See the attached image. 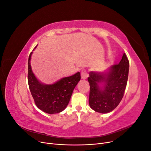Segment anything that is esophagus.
Returning a JSON list of instances; mask_svg holds the SVG:
<instances>
[{
	"label": "esophagus",
	"instance_id": "esophagus-1",
	"mask_svg": "<svg viewBox=\"0 0 151 151\" xmlns=\"http://www.w3.org/2000/svg\"><path fill=\"white\" fill-rule=\"evenodd\" d=\"M88 77V75L87 74L86 71H83L81 72V79H86Z\"/></svg>",
	"mask_w": 151,
	"mask_h": 151
}]
</instances>
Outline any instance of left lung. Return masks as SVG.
Wrapping results in <instances>:
<instances>
[{"mask_svg":"<svg viewBox=\"0 0 151 151\" xmlns=\"http://www.w3.org/2000/svg\"><path fill=\"white\" fill-rule=\"evenodd\" d=\"M129 70V62L124 53L122 60L103 72H89V104L94 111L107 113L112 111L124 94Z\"/></svg>","mask_w":151,"mask_h":151,"instance_id":"obj_1","label":"left lung"}]
</instances>
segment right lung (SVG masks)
Returning a JSON list of instances; mask_svg holds the SVG:
<instances>
[{
	"instance_id": "obj_1",
	"label": "right lung",
	"mask_w": 151,
	"mask_h": 151,
	"mask_svg": "<svg viewBox=\"0 0 151 151\" xmlns=\"http://www.w3.org/2000/svg\"><path fill=\"white\" fill-rule=\"evenodd\" d=\"M32 53L33 52L28 58V80L29 90L36 105L41 110L48 114H55L63 111L69 103L73 91L81 79L80 72L63 77L52 84H43L36 78L32 70L30 62Z\"/></svg>"
}]
</instances>
